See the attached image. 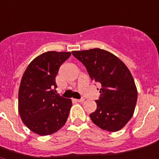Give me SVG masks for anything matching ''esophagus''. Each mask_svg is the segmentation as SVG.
<instances>
[{"label":"esophagus","instance_id":"34e87169","mask_svg":"<svg viewBox=\"0 0 159 159\" xmlns=\"http://www.w3.org/2000/svg\"><path fill=\"white\" fill-rule=\"evenodd\" d=\"M74 101L77 102H84V99H74Z\"/></svg>","mask_w":159,"mask_h":159}]
</instances>
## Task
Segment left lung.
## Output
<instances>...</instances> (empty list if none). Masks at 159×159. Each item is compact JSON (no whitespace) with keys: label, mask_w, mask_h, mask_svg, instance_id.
Masks as SVG:
<instances>
[{"label":"left lung","mask_w":159,"mask_h":159,"mask_svg":"<svg viewBox=\"0 0 159 159\" xmlns=\"http://www.w3.org/2000/svg\"><path fill=\"white\" fill-rule=\"evenodd\" d=\"M73 56L87 68L92 80L100 82V99L90 117L102 129L116 132L132 118L138 92L126 65L113 53L101 48L72 51Z\"/></svg>","instance_id":"8db88e82"}]
</instances>
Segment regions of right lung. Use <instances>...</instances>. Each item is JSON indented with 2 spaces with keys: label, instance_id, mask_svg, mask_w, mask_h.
Wrapping results in <instances>:
<instances>
[{
  "label": "right lung",
  "instance_id": "add662e5",
  "mask_svg": "<svg viewBox=\"0 0 159 159\" xmlns=\"http://www.w3.org/2000/svg\"><path fill=\"white\" fill-rule=\"evenodd\" d=\"M71 52L48 51L29 64L21 78L18 111L23 123L39 135H48L64 125L71 99L56 94L55 77Z\"/></svg>",
  "mask_w": 159,
  "mask_h": 159
}]
</instances>
